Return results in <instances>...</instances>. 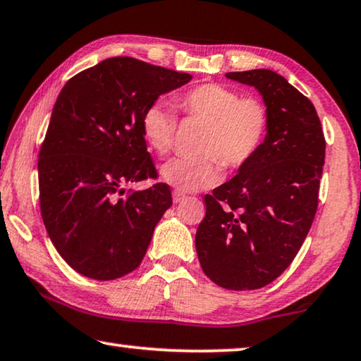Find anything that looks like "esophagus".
I'll use <instances>...</instances> for the list:
<instances>
[{
  "mask_svg": "<svg viewBox=\"0 0 361 361\" xmlns=\"http://www.w3.org/2000/svg\"><path fill=\"white\" fill-rule=\"evenodd\" d=\"M185 195H183V192H180V191H173V202H181L183 200H185Z\"/></svg>",
  "mask_w": 361,
  "mask_h": 361,
  "instance_id": "esophagus-1",
  "label": "esophagus"
}]
</instances>
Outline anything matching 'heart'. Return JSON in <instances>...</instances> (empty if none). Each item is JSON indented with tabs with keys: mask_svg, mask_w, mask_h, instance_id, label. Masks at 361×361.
I'll return each mask as SVG.
<instances>
[{
	"mask_svg": "<svg viewBox=\"0 0 361 361\" xmlns=\"http://www.w3.org/2000/svg\"><path fill=\"white\" fill-rule=\"evenodd\" d=\"M175 106L186 118L206 123L196 157H180L160 169V178L176 191L191 192L214 186L221 166L238 169L260 149L270 128V111L262 99L245 96L221 83L197 85L175 96ZM147 145L159 155L175 142L176 116L164 103L147 106L140 118Z\"/></svg>",
	"mask_w": 361,
	"mask_h": 361,
	"instance_id": "heart-1",
	"label": "heart"
}]
</instances>
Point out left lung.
<instances>
[{"label": "left lung", "mask_w": 361, "mask_h": 361, "mask_svg": "<svg viewBox=\"0 0 361 361\" xmlns=\"http://www.w3.org/2000/svg\"><path fill=\"white\" fill-rule=\"evenodd\" d=\"M226 77L262 94L270 128L237 175L204 196L196 252L202 271L217 286L250 291L291 265L311 229L326 139L314 104L281 75L258 68Z\"/></svg>", "instance_id": "1"}]
</instances>
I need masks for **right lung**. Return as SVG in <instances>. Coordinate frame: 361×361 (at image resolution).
<instances>
[{
  "label": "right lung",
  "instance_id": "obj_1",
  "mask_svg": "<svg viewBox=\"0 0 361 361\" xmlns=\"http://www.w3.org/2000/svg\"><path fill=\"white\" fill-rule=\"evenodd\" d=\"M192 77L132 57L106 59L60 91L39 152L42 221L60 257L93 280L140 265L157 222L171 206L140 130L147 106Z\"/></svg>",
  "mask_w": 361,
  "mask_h": 361
}]
</instances>
